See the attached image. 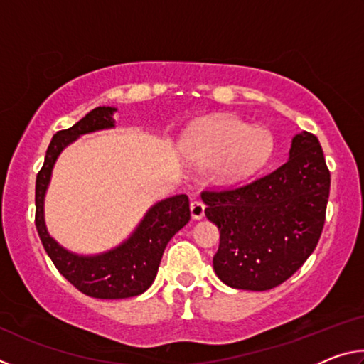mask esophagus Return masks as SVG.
Returning a JSON list of instances; mask_svg holds the SVG:
<instances>
[{
    "label": "esophagus",
    "mask_w": 364,
    "mask_h": 364,
    "mask_svg": "<svg viewBox=\"0 0 364 364\" xmlns=\"http://www.w3.org/2000/svg\"><path fill=\"white\" fill-rule=\"evenodd\" d=\"M205 215V205L202 204L199 200H194L193 204H191V217L194 220H202Z\"/></svg>",
    "instance_id": "esophagus-1"
}]
</instances>
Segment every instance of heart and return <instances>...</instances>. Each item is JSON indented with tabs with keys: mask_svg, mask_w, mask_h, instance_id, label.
I'll return each mask as SVG.
<instances>
[{
	"mask_svg": "<svg viewBox=\"0 0 364 364\" xmlns=\"http://www.w3.org/2000/svg\"><path fill=\"white\" fill-rule=\"evenodd\" d=\"M183 154L202 167H212L221 186H239L269 164L274 139L267 128L254 127L236 117H218L191 132Z\"/></svg>",
	"mask_w": 364,
	"mask_h": 364,
	"instance_id": "obj_1",
	"label": "heart"
}]
</instances>
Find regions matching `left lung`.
<instances>
[{
	"label": "left lung",
	"instance_id": "left-lung-1",
	"mask_svg": "<svg viewBox=\"0 0 364 364\" xmlns=\"http://www.w3.org/2000/svg\"><path fill=\"white\" fill-rule=\"evenodd\" d=\"M331 175L315 134L291 141L289 159L247 186L204 193L205 217L218 228L213 269L244 291L279 286L305 263L321 236Z\"/></svg>",
	"mask_w": 364,
	"mask_h": 364
}]
</instances>
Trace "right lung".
I'll return each mask as SVG.
<instances>
[{
    "label": "right lung",
    "instance_id": "right-lung-1",
    "mask_svg": "<svg viewBox=\"0 0 364 364\" xmlns=\"http://www.w3.org/2000/svg\"><path fill=\"white\" fill-rule=\"evenodd\" d=\"M117 110L114 106H100L90 110L73 127L54 134L35 184V225L43 247L70 284L95 299H128L146 292L156 279L170 239L191 218L188 196L176 194L151 205L130 236L97 254H77L60 245L49 234L45 220V197L59 156L83 134L115 128Z\"/></svg>",
    "mask_w": 364,
    "mask_h": 364
}]
</instances>
